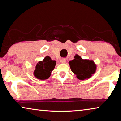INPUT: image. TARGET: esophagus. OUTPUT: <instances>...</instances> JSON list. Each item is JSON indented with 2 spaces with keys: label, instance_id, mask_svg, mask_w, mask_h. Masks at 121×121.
I'll use <instances>...</instances> for the list:
<instances>
[{
  "label": "esophagus",
  "instance_id": "1",
  "mask_svg": "<svg viewBox=\"0 0 121 121\" xmlns=\"http://www.w3.org/2000/svg\"><path fill=\"white\" fill-rule=\"evenodd\" d=\"M60 62H62V63H65L66 62V59L65 58L61 59V60H60Z\"/></svg>",
  "mask_w": 121,
  "mask_h": 121
}]
</instances>
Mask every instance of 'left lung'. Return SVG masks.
<instances>
[{"label": "left lung", "mask_w": 121, "mask_h": 121, "mask_svg": "<svg viewBox=\"0 0 121 121\" xmlns=\"http://www.w3.org/2000/svg\"><path fill=\"white\" fill-rule=\"evenodd\" d=\"M69 64L72 71L80 80L89 78L95 73L96 69V66L93 61L83 60L78 55H75L74 59L70 61Z\"/></svg>", "instance_id": "left-lung-1"}]
</instances>
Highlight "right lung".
I'll return each instance as SVG.
<instances>
[{
	"mask_svg": "<svg viewBox=\"0 0 121 121\" xmlns=\"http://www.w3.org/2000/svg\"><path fill=\"white\" fill-rule=\"evenodd\" d=\"M56 61L52 60L49 56H46L42 61H39L36 65L34 74L37 78L44 80L51 75V72L55 68Z\"/></svg>",
	"mask_w": 121,
	"mask_h": 121,
	"instance_id": "right-lung-1",
	"label": "right lung"
}]
</instances>
